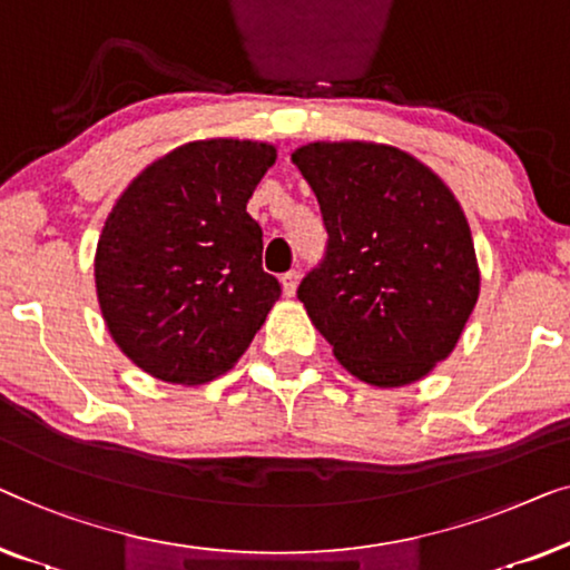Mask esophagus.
<instances>
[{"mask_svg":"<svg viewBox=\"0 0 570 570\" xmlns=\"http://www.w3.org/2000/svg\"><path fill=\"white\" fill-rule=\"evenodd\" d=\"M282 284H284V294L294 296L296 286H299V274H296V271H286V274L282 276Z\"/></svg>","mask_w":570,"mask_h":570,"instance_id":"obj_1","label":"esophagus"}]
</instances>
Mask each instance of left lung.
Listing matches in <instances>:
<instances>
[{
	"label": "left lung",
	"instance_id": "left-lung-1",
	"mask_svg": "<svg viewBox=\"0 0 570 570\" xmlns=\"http://www.w3.org/2000/svg\"><path fill=\"white\" fill-rule=\"evenodd\" d=\"M292 159L315 190L327 258L299 302L333 356L372 387H405L452 354L480 296L472 232L452 188L411 151L312 141Z\"/></svg>",
	"mask_w": 570,
	"mask_h": 570
}]
</instances>
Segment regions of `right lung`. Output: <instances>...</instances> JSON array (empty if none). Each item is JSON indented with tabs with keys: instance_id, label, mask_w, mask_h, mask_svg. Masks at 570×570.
Instances as JSON below:
<instances>
[{
	"instance_id": "obj_1",
	"label": "right lung",
	"mask_w": 570,
	"mask_h": 570,
	"mask_svg": "<svg viewBox=\"0 0 570 570\" xmlns=\"http://www.w3.org/2000/svg\"><path fill=\"white\" fill-rule=\"evenodd\" d=\"M276 163L271 141H188L157 157L110 208L95 292L124 356L155 380L196 387L229 372L282 296L247 214Z\"/></svg>"
}]
</instances>
